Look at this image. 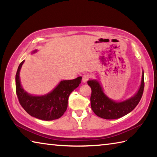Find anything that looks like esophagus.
<instances>
[{
    "label": "esophagus",
    "instance_id": "34e87169",
    "mask_svg": "<svg viewBox=\"0 0 157 157\" xmlns=\"http://www.w3.org/2000/svg\"><path fill=\"white\" fill-rule=\"evenodd\" d=\"M89 75H84L82 76V82L84 83H86V82L89 80Z\"/></svg>",
    "mask_w": 157,
    "mask_h": 157
}]
</instances>
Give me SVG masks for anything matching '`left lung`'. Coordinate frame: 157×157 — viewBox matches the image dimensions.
<instances>
[{
  "mask_svg": "<svg viewBox=\"0 0 157 157\" xmlns=\"http://www.w3.org/2000/svg\"><path fill=\"white\" fill-rule=\"evenodd\" d=\"M87 83L91 88L90 100L91 109L95 115L108 120L117 119L131 112L139 104L144 90V73L143 71L141 84L139 91L134 96L123 102H117L108 98L98 80L91 79Z\"/></svg>",
  "mask_w": 157,
  "mask_h": 157,
  "instance_id": "1",
  "label": "left lung"
}]
</instances>
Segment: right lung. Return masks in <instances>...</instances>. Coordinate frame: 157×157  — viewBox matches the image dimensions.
Segmentation results:
<instances>
[{
  "label": "right lung",
  "instance_id": "add662e5",
  "mask_svg": "<svg viewBox=\"0 0 157 157\" xmlns=\"http://www.w3.org/2000/svg\"><path fill=\"white\" fill-rule=\"evenodd\" d=\"M36 51L34 50L33 53ZM23 63L24 61L18 66L16 74V92L21 107L31 116L40 120L53 121L59 118L67 109L69 95L81 83L82 77L61 81L46 95H33L28 94L21 84L19 73Z\"/></svg>",
  "mask_w": 157,
  "mask_h": 157
}]
</instances>
